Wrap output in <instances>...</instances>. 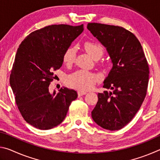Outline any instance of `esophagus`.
<instances>
[{"instance_id":"esophagus-1","label":"esophagus","mask_w":160,"mask_h":160,"mask_svg":"<svg viewBox=\"0 0 160 160\" xmlns=\"http://www.w3.org/2000/svg\"><path fill=\"white\" fill-rule=\"evenodd\" d=\"M85 94H86V92H82V91H78V97H81L82 95H85Z\"/></svg>"}]
</instances>
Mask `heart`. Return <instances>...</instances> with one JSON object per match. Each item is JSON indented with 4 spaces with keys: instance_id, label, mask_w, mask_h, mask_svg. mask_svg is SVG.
Here are the masks:
<instances>
[{
    "instance_id": "obj_1",
    "label": "heart",
    "mask_w": 160,
    "mask_h": 160,
    "mask_svg": "<svg viewBox=\"0 0 160 160\" xmlns=\"http://www.w3.org/2000/svg\"><path fill=\"white\" fill-rule=\"evenodd\" d=\"M85 48L87 52L95 60L101 58L104 53V48L99 42H86ZM77 47L72 46L68 48L63 56L64 63L70 66L74 63L76 58ZM99 80L97 74L85 70H77L68 75L66 79V85L70 88L80 91H87L93 88Z\"/></svg>"
}]
</instances>
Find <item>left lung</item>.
Instances as JSON below:
<instances>
[{
    "label": "left lung",
    "instance_id": "1",
    "mask_svg": "<svg viewBox=\"0 0 160 160\" xmlns=\"http://www.w3.org/2000/svg\"><path fill=\"white\" fill-rule=\"evenodd\" d=\"M87 28L107 48L113 67L103 88L113 90L98 93L92 112L97 125L115 131L131 121L147 94L149 66L139 40L125 28L101 23H88Z\"/></svg>",
    "mask_w": 160,
    "mask_h": 160
}]
</instances>
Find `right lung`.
<instances>
[{"label": "right lung", "mask_w": 160, "mask_h": 160, "mask_svg": "<svg viewBox=\"0 0 160 160\" xmlns=\"http://www.w3.org/2000/svg\"><path fill=\"white\" fill-rule=\"evenodd\" d=\"M84 30L83 25H52L29 34L20 45L10 76L15 102L27 123L41 130L57 126L66 118L76 91L49 92L53 71L63 64V53Z\"/></svg>", "instance_id": "add662e5"}]
</instances>
